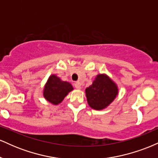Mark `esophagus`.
Instances as JSON below:
<instances>
[{
  "label": "esophagus",
  "instance_id": "1",
  "mask_svg": "<svg viewBox=\"0 0 158 158\" xmlns=\"http://www.w3.org/2000/svg\"><path fill=\"white\" fill-rule=\"evenodd\" d=\"M74 86H75V88H77V89H81V85L79 84V82H76L75 84H74Z\"/></svg>",
  "mask_w": 158,
  "mask_h": 158
}]
</instances>
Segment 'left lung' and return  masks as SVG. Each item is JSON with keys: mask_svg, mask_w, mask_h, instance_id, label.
Segmentation results:
<instances>
[{"mask_svg": "<svg viewBox=\"0 0 158 158\" xmlns=\"http://www.w3.org/2000/svg\"><path fill=\"white\" fill-rule=\"evenodd\" d=\"M88 103L95 110H102L110 104L118 94V88L105 74H99L93 84L85 89Z\"/></svg>", "mask_w": 158, "mask_h": 158, "instance_id": "1", "label": "left lung"}]
</instances>
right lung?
Listing matches in <instances>:
<instances>
[{"instance_id": "1", "label": "right lung", "mask_w": 158, "mask_h": 158, "mask_svg": "<svg viewBox=\"0 0 158 158\" xmlns=\"http://www.w3.org/2000/svg\"><path fill=\"white\" fill-rule=\"evenodd\" d=\"M73 89L72 85L68 81H63L56 75H51L45 85L44 97L52 104L58 105Z\"/></svg>"}]
</instances>
